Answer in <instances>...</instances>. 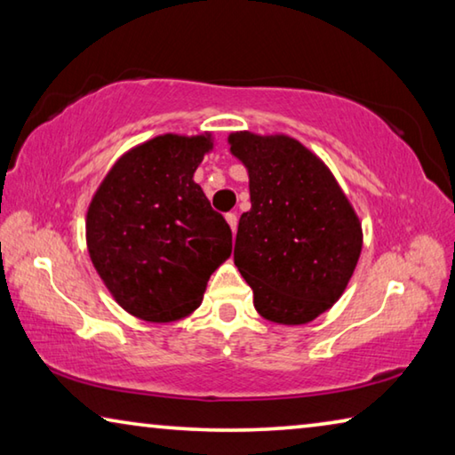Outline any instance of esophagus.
<instances>
[{
	"label": "esophagus",
	"mask_w": 455,
	"mask_h": 455,
	"mask_svg": "<svg viewBox=\"0 0 455 455\" xmlns=\"http://www.w3.org/2000/svg\"><path fill=\"white\" fill-rule=\"evenodd\" d=\"M227 222H228L230 230H233V235H236V227H238V219H236V214H235V212H228V214H227Z\"/></svg>",
	"instance_id": "1"
}]
</instances>
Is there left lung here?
I'll use <instances>...</instances> for the list:
<instances>
[{
	"label": "left lung",
	"instance_id": "obj_1",
	"mask_svg": "<svg viewBox=\"0 0 455 455\" xmlns=\"http://www.w3.org/2000/svg\"><path fill=\"white\" fill-rule=\"evenodd\" d=\"M249 172L251 211L238 220L235 265L259 315L305 325L331 309L355 271L363 230L327 164L287 134L233 132Z\"/></svg>",
	"mask_w": 455,
	"mask_h": 455
}]
</instances>
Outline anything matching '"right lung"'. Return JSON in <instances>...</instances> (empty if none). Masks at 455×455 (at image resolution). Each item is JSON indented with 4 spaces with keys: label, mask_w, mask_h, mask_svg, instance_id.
Masks as SVG:
<instances>
[{
    "label": "right lung",
    "mask_w": 455,
    "mask_h": 455,
    "mask_svg": "<svg viewBox=\"0 0 455 455\" xmlns=\"http://www.w3.org/2000/svg\"><path fill=\"white\" fill-rule=\"evenodd\" d=\"M211 150L209 132L156 136L122 154L92 196V265L116 303L138 319L187 317L230 257V227L192 180Z\"/></svg>",
    "instance_id": "add662e5"
}]
</instances>
